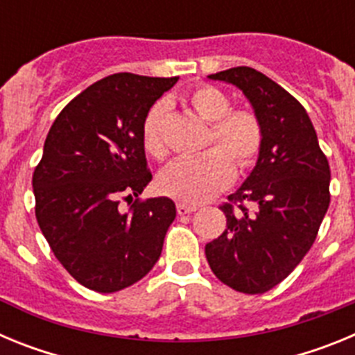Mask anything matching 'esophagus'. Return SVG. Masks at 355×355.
Masks as SVG:
<instances>
[{"instance_id": "1", "label": "esophagus", "mask_w": 355, "mask_h": 355, "mask_svg": "<svg viewBox=\"0 0 355 355\" xmlns=\"http://www.w3.org/2000/svg\"><path fill=\"white\" fill-rule=\"evenodd\" d=\"M193 211H197V206L184 205V202H180V205H178V213H180V215H190V213Z\"/></svg>"}]
</instances>
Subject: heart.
<instances>
[{"label":"heart","instance_id":"1","mask_svg":"<svg viewBox=\"0 0 355 355\" xmlns=\"http://www.w3.org/2000/svg\"><path fill=\"white\" fill-rule=\"evenodd\" d=\"M188 101L197 114L209 122L206 149L192 158H181L168 165L158 178L159 192L183 202L199 205L233 181L234 167L247 171L259 158L265 142L261 119L250 108H231V99L211 85H199L190 92ZM171 105L158 99L142 119V146L155 159L168 155L165 122Z\"/></svg>","mask_w":355,"mask_h":355}]
</instances>
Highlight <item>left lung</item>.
Wrapping results in <instances>:
<instances>
[{"label": "left lung", "mask_w": 355, "mask_h": 355, "mask_svg": "<svg viewBox=\"0 0 355 355\" xmlns=\"http://www.w3.org/2000/svg\"><path fill=\"white\" fill-rule=\"evenodd\" d=\"M209 78L245 94L261 119L265 142L245 183L220 206L227 227L206 245V259L229 288L265 293L315 243L331 202V168L306 110L281 85L245 65Z\"/></svg>", "instance_id": "left-lung-1"}]
</instances>
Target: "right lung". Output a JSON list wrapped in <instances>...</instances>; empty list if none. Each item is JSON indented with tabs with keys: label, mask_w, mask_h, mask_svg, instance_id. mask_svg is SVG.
<instances>
[{
	"label": "right lung",
	"mask_w": 355,
	"mask_h": 355,
	"mask_svg": "<svg viewBox=\"0 0 355 355\" xmlns=\"http://www.w3.org/2000/svg\"><path fill=\"white\" fill-rule=\"evenodd\" d=\"M180 78L119 72L78 94L53 122L33 172L35 216L55 258L89 290L114 293L158 261L175 205L140 200L153 174L140 126ZM121 200H133L126 214Z\"/></svg>",
	"instance_id": "1"
}]
</instances>
